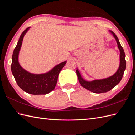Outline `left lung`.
I'll return each mask as SVG.
<instances>
[{
  "label": "left lung",
  "instance_id": "8db88e82",
  "mask_svg": "<svg viewBox=\"0 0 135 135\" xmlns=\"http://www.w3.org/2000/svg\"><path fill=\"white\" fill-rule=\"evenodd\" d=\"M109 31L115 38L118 44V47L120 51V64L119 67L117 72L113 75L108 77L107 78L93 80L91 81H88L84 80L81 77L78 69L76 70L78 78L79 81L81 86L95 93L107 92L111 90L112 88L116 86L120 82L126 69V62L125 60V53L123 48L120 45L117 36L112 31L109 30Z\"/></svg>",
  "mask_w": 135,
  "mask_h": 135
}]
</instances>
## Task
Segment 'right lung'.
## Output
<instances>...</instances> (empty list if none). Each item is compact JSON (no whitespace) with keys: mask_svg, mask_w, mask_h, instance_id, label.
Returning <instances> with one entry per match:
<instances>
[{"mask_svg":"<svg viewBox=\"0 0 135 135\" xmlns=\"http://www.w3.org/2000/svg\"><path fill=\"white\" fill-rule=\"evenodd\" d=\"M28 27L20 36L12 57L11 71L18 86L23 91L31 95H46L55 89L60 72L66 64L64 61L56 65L51 70L44 74H34L23 69L18 62V55L24 35Z\"/></svg>","mask_w":135,"mask_h":135,"instance_id":"1","label":"right lung"}]
</instances>
